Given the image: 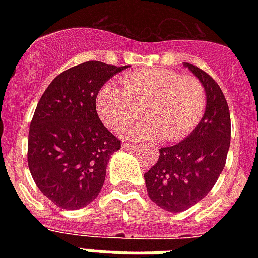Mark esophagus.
Masks as SVG:
<instances>
[{"label": "esophagus", "instance_id": "esophagus-1", "mask_svg": "<svg viewBox=\"0 0 258 258\" xmlns=\"http://www.w3.org/2000/svg\"><path fill=\"white\" fill-rule=\"evenodd\" d=\"M124 150H137L139 146L137 145H133V143H123V146H121Z\"/></svg>", "mask_w": 258, "mask_h": 258}]
</instances>
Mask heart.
I'll return each mask as SVG.
<instances>
[{
  "label": "heart",
  "instance_id": "heart-1",
  "mask_svg": "<svg viewBox=\"0 0 258 258\" xmlns=\"http://www.w3.org/2000/svg\"><path fill=\"white\" fill-rule=\"evenodd\" d=\"M120 87H101L96 109L109 128L121 130L137 117L142 107L145 119L124 130L130 139L182 141L204 117L206 93L192 76L163 68L134 71L120 79Z\"/></svg>",
  "mask_w": 258,
  "mask_h": 258
}]
</instances>
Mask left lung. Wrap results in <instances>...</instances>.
Wrapping results in <instances>:
<instances>
[{"label":"left lung","mask_w":258,"mask_h":258,"mask_svg":"<svg viewBox=\"0 0 258 258\" xmlns=\"http://www.w3.org/2000/svg\"><path fill=\"white\" fill-rule=\"evenodd\" d=\"M206 92V109L197 128L183 141L159 149L155 165L145 174L153 202L171 213L200 202L216 184L230 147V112L216 80L198 67L183 62Z\"/></svg>","instance_id":"8db88e82"}]
</instances>
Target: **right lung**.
I'll list each match as a JSON object with an SVG mask.
<instances>
[{
	"mask_svg": "<svg viewBox=\"0 0 258 258\" xmlns=\"http://www.w3.org/2000/svg\"><path fill=\"white\" fill-rule=\"evenodd\" d=\"M125 68L79 64L56 76L38 101L28 137V166L38 190L58 208H84L103 187L120 141L99 119L96 95Z\"/></svg>",
	"mask_w": 258,
	"mask_h": 258,
	"instance_id": "obj_1",
	"label": "right lung"
}]
</instances>
